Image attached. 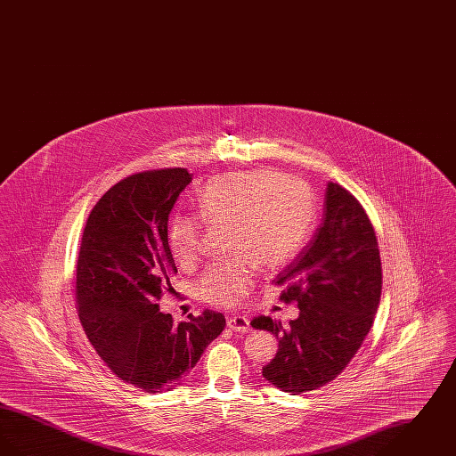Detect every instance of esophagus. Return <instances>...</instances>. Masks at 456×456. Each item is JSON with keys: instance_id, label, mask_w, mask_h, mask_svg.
Listing matches in <instances>:
<instances>
[{"instance_id": "esophagus-1", "label": "esophagus", "mask_w": 456, "mask_h": 456, "mask_svg": "<svg viewBox=\"0 0 456 456\" xmlns=\"http://www.w3.org/2000/svg\"><path fill=\"white\" fill-rule=\"evenodd\" d=\"M227 326L232 331L246 333L249 330V320L246 316H231V318H227Z\"/></svg>"}]
</instances>
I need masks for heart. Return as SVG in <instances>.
Segmentation results:
<instances>
[{"label": "heart", "mask_w": 456, "mask_h": 456, "mask_svg": "<svg viewBox=\"0 0 456 456\" xmlns=\"http://www.w3.org/2000/svg\"><path fill=\"white\" fill-rule=\"evenodd\" d=\"M196 207L198 216L171 220L167 242L174 260L188 266L200 256V221L229 224L227 249L234 255L210 263L196 282L198 297L214 305H234L246 297L261 265L279 268L292 260L316 218L314 195L303 179L268 169L212 177Z\"/></svg>", "instance_id": "b5f03b06"}]
</instances>
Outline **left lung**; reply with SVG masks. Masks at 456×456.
<instances>
[{
  "label": "left lung",
  "instance_id": "left-lung-1",
  "mask_svg": "<svg viewBox=\"0 0 456 456\" xmlns=\"http://www.w3.org/2000/svg\"><path fill=\"white\" fill-rule=\"evenodd\" d=\"M273 283L283 287V303H297L299 316L289 326L270 316L251 322L279 340L263 378L292 395L318 390L347 368L381 297L378 239L355 196L328 183L323 224Z\"/></svg>",
  "mask_w": 456,
  "mask_h": 456
}]
</instances>
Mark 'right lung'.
I'll use <instances>...</instances> for the list:
<instances>
[{
  "label": "right lung",
  "mask_w": 456,
  "mask_h": 456,
  "mask_svg": "<svg viewBox=\"0 0 456 456\" xmlns=\"http://www.w3.org/2000/svg\"><path fill=\"white\" fill-rule=\"evenodd\" d=\"M191 177L167 167L116 183L94 205L77 260V309L90 344L119 379L149 393L183 381L225 328L210 309L179 325L159 311L177 272L167 220Z\"/></svg>",
  "instance_id": "obj_1"
}]
</instances>
